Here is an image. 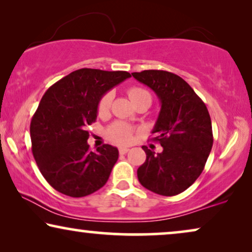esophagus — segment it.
Wrapping results in <instances>:
<instances>
[{
  "label": "esophagus",
  "mask_w": 252,
  "mask_h": 252,
  "mask_svg": "<svg viewBox=\"0 0 252 252\" xmlns=\"http://www.w3.org/2000/svg\"><path fill=\"white\" fill-rule=\"evenodd\" d=\"M129 151V149L128 148H126V147H120L119 148V154L120 155H125V154H127Z\"/></svg>",
  "instance_id": "34e87169"
}]
</instances>
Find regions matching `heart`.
Segmentation results:
<instances>
[{
  "label": "heart",
  "instance_id": "b5f03b06",
  "mask_svg": "<svg viewBox=\"0 0 252 252\" xmlns=\"http://www.w3.org/2000/svg\"><path fill=\"white\" fill-rule=\"evenodd\" d=\"M127 94H128L130 101L134 104L137 105L140 103L147 102L151 103V94L147 91L146 88L140 87V86H132L127 89ZM113 101V93L109 92L104 94L99 99L97 105V111L99 116L108 115L110 109H111V104ZM108 137L113 142L116 143H127L132 140L133 136V128L124 123H115L113 125L109 127L108 129Z\"/></svg>",
  "mask_w": 252,
  "mask_h": 252
}]
</instances>
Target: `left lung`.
<instances>
[{"label": "left lung", "mask_w": 252, "mask_h": 252, "mask_svg": "<svg viewBox=\"0 0 252 252\" xmlns=\"http://www.w3.org/2000/svg\"><path fill=\"white\" fill-rule=\"evenodd\" d=\"M153 89L161 108L153 134L161 153L142 147L147 159L137 168L144 188L163 196H174L194 184L204 170L212 149V124L206 105L179 75L161 70L132 73Z\"/></svg>", "instance_id": "obj_1"}]
</instances>
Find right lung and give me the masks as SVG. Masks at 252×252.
Listing matches in <instances>:
<instances>
[{
    "mask_svg": "<svg viewBox=\"0 0 252 252\" xmlns=\"http://www.w3.org/2000/svg\"><path fill=\"white\" fill-rule=\"evenodd\" d=\"M129 77L126 71L80 68L44 93L31 122V140L41 174L57 191L84 197L106 184L118 149L103 144L92 151L87 128L97 118L102 96Z\"/></svg>",
    "mask_w": 252,
    "mask_h": 252,
    "instance_id": "add662e5",
    "label": "right lung"
}]
</instances>
